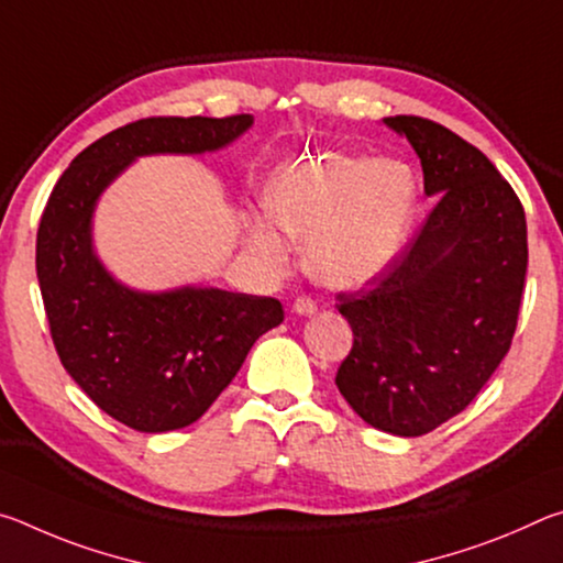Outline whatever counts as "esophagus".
<instances>
[{"label":"esophagus","instance_id":"esophagus-1","mask_svg":"<svg viewBox=\"0 0 563 563\" xmlns=\"http://www.w3.org/2000/svg\"><path fill=\"white\" fill-rule=\"evenodd\" d=\"M292 312H295V316H302V318L316 316V312H318V305L312 302L310 298H298V300L292 302Z\"/></svg>","mask_w":563,"mask_h":563}]
</instances>
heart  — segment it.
<instances>
[{"instance_id":"b5f03b06","label":"heart","mask_w":563,"mask_h":563,"mask_svg":"<svg viewBox=\"0 0 563 563\" xmlns=\"http://www.w3.org/2000/svg\"><path fill=\"white\" fill-rule=\"evenodd\" d=\"M267 218H251L245 243L271 273L290 263V245L308 243V273L330 290L377 280L402 255L419 203L405 161L352 154H308L285 164L265 186Z\"/></svg>"}]
</instances>
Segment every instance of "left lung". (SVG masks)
Listing matches in <instances>:
<instances>
[{"instance_id": "8db88e82", "label": "left lung", "mask_w": 563, "mask_h": 563, "mask_svg": "<svg viewBox=\"0 0 563 563\" xmlns=\"http://www.w3.org/2000/svg\"><path fill=\"white\" fill-rule=\"evenodd\" d=\"M422 164L434 211L393 268L340 292L350 355L335 385L375 430L419 437L479 395L509 352L527 278V218L479 148L419 117H387Z\"/></svg>"}]
</instances>
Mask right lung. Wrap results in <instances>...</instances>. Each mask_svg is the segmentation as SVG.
<instances>
[{"instance_id": "obj_1", "label": "right lung", "mask_w": 563, "mask_h": 563, "mask_svg": "<svg viewBox=\"0 0 563 563\" xmlns=\"http://www.w3.org/2000/svg\"><path fill=\"white\" fill-rule=\"evenodd\" d=\"M251 126V113L126 123L71 161L42 213L36 278L54 347L97 407L136 432L194 424L280 325L283 305L213 285L129 288L93 247L99 198L136 158L213 154Z\"/></svg>"}]
</instances>
